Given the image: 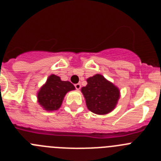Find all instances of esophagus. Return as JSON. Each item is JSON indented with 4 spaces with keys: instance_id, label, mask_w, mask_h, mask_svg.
Here are the masks:
<instances>
[{
    "instance_id": "1",
    "label": "esophagus",
    "mask_w": 161,
    "mask_h": 161,
    "mask_svg": "<svg viewBox=\"0 0 161 161\" xmlns=\"http://www.w3.org/2000/svg\"><path fill=\"white\" fill-rule=\"evenodd\" d=\"M75 87H76V89H77V90H79L80 89V87H81V85H80V84H76V85H75Z\"/></svg>"
}]
</instances>
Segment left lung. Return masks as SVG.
<instances>
[{"label": "left lung", "instance_id": "obj_1", "mask_svg": "<svg viewBox=\"0 0 161 161\" xmlns=\"http://www.w3.org/2000/svg\"><path fill=\"white\" fill-rule=\"evenodd\" d=\"M86 80L87 85L81 88V93L88 109L100 115L113 111L120 97L119 88L101 74H96Z\"/></svg>", "mask_w": 161, "mask_h": 161}]
</instances>
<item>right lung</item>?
Listing matches in <instances>:
<instances>
[{
	"mask_svg": "<svg viewBox=\"0 0 161 161\" xmlns=\"http://www.w3.org/2000/svg\"><path fill=\"white\" fill-rule=\"evenodd\" d=\"M75 90V86L69 81L61 80L60 77L52 74L46 83L37 93V100L42 109L54 111L60 108L67 93Z\"/></svg>",
	"mask_w": 161,
	"mask_h": 161,
	"instance_id": "obj_1",
	"label": "right lung"
}]
</instances>
